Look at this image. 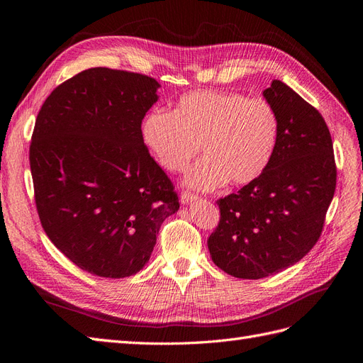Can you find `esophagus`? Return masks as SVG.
Wrapping results in <instances>:
<instances>
[{
	"instance_id": "esophagus-1",
	"label": "esophagus",
	"mask_w": 363,
	"mask_h": 363,
	"mask_svg": "<svg viewBox=\"0 0 363 363\" xmlns=\"http://www.w3.org/2000/svg\"><path fill=\"white\" fill-rule=\"evenodd\" d=\"M195 200H196V195H194L191 192H182V195H180L182 204H189V203H192Z\"/></svg>"
}]
</instances>
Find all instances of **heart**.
Listing matches in <instances>:
<instances>
[{"label":"heart","instance_id":"obj_1","mask_svg":"<svg viewBox=\"0 0 363 363\" xmlns=\"http://www.w3.org/2000/svg\"><path fill=\"white\" fill-rule=\"evenodd\" d=\"M277 138L274 107L236 92L184 94L174 112L155 108L142 123V139L167 171H183L203 148L206 156L184 175V184L196 191H213L227 180H257L268 168Z\"/></svg>","mask_w":363,"mask_h":363}]
</instances>
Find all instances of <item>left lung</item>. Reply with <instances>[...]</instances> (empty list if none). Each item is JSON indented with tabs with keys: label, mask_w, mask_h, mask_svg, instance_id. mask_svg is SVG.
<instances>
[{
	"label": "left lung",
	"mask_w": 363,
	"mask_h": 363,
	"mask_svg": "<svg viewBox=\"0 0 363 363\" xmlns=\"http://www.w3.org/2000/svg\"><path fill=\"white\" fill-rule=\"evenodd\" d=\"M263 96L279 118L276 150L257 180L218 201L221 219L207 239L215 265L248 280L286 269L313 248L336 189L321 113L280 80Z\"/></svg>",
	"instance_id": "1"
}]
</instances>
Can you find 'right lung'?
I'll return each mask as SVG.
<instances>
[{"mask_svg": "<svg viewBox=\"0 0 363 363\" xmlns=\"http://www.w3.org/2000/svg\"><path fill=\"white\" fill-rule=\"evenodd\" d=\"M159 87L142 74L91 68L57 86L38 113L30 168L42 227L94 276L139 272L180 207L142 139Z\"/></svg>", "mask_w": 363, "mask_h": 363, "instance_id": "1", "label": "right lung"}]
</instances>
